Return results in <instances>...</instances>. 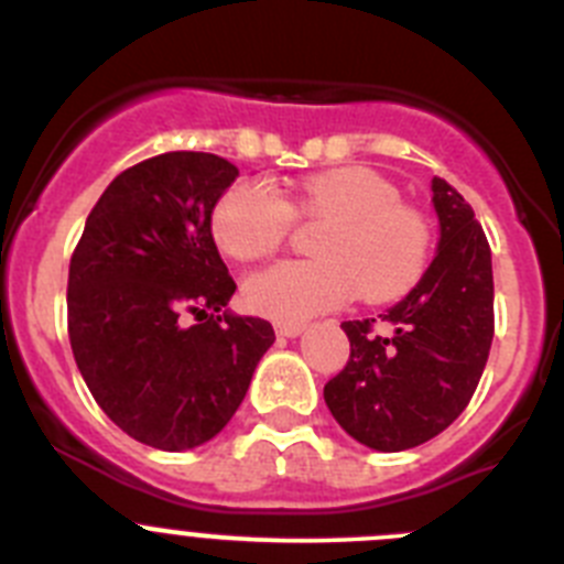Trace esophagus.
Listing matches in <instances>:
<instances>
[{
  "instance_id": "obj_1",
  "label": "esophagus",
  "mask_w": 564,
  "mask_h": 564,
  "mask_svg": "<svg viewBox=\"0 0 564 564\" xmlns=\"http://www.w3.org/2000/svg\"><path fill=\"white\" fill-rule=\"evenodd\" d=\"M305 333V325H276V336H285V338H296Z\"/></svg>"
}]
</instances>
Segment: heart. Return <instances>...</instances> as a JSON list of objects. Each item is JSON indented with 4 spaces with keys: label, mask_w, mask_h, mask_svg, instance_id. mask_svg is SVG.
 Wrapping results in <instances>:
<instances>
[{
    "label": "heart",
    "mask_w": 564,
    "mask_h": 564,
    "mask_svg": "<svg viewBox=\"0 0 564 564\" xmlns=\"http://www.w3.org/2000/svg\"><path fill=\"white\" fill-rule=\"evenodd\" d=\"M398 200L395 183L376 169L341 166L305 177L299 212L336 220L318 239L322 259H285L251 273L242 285L246 305L279 325H299L356 293L367 302L410 293L430 265L432 231L417 208ZM291 228V203L262 177L234 183L212 212L217 246L242 262L276 251Z\"/></svg>",
    "instance_id": "b5f03b06"
}]
</instances>
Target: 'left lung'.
Segmentation results:
<instances>
[{
    "mask_svg": "<svg viewBox=\"0 0 564 564\" xmlns=\"http://www.w3.org/2000/svg\"><path fill=\"white\" fill-rule=\"evenodd\" d=\"M441 226L432 265L376 318L344 322L350 361L325 383L344 432L376 452H403L441 435L471 401L495 338L491 248L475 212L432 181Z\"/></svg>",
    "mask_w": 564,
    "mask_h": 564,
    "instance_id": "8db88e82",
    "label": "left lung"
}]
</instances>
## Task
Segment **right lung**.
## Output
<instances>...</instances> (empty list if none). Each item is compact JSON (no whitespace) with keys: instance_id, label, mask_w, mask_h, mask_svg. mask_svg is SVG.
<instances>
[{"instance_id":"right-lung-1","label":"right lung","mask_w":564,"mask_h":564,"mask_svg":"<svg viewBox=\"0 0 564 564\" xmlns=\"http://www.w3.org/2000/svg\"><path fill=\"white\" fill-rule=\"evenodd\" d=\"M239 169L208 152H166L115 177L69 259V347L109 421L163 452L223 432L259 358L265 318L237 316L212 212ZM183 312L198 318L186 328Z\"/></svg>"}]
</instances>
